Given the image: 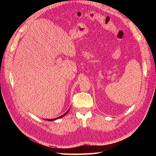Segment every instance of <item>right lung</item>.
Listing matches in <instances>:
<instances>
[{
    "mask_svg": "<svg viewBox=\"0 0 156 156\" xmlns=\"http://www.w3.org/2000/svg\"><path fill=\"white\" fill-rule=\"evenodd\" d=\"M68 111H69V109H68V110L67 111H66V112H65V113H64V115H62V116H60V117H57V118H55V119H45V120H46V121H55V120H56V119H58L62 118L63 117H64V116H65L66 114L68 113Z\"/></svg>",
    "mask_w": 156,
    "mask_h": 156,
    "instance_id": "add662e5",
    "label": "right lung"
}]
</instances>
